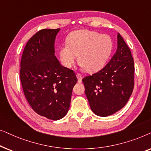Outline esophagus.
Masks as SVG:
<instances>
[{"label":"esophagus","mask_w":151,"mask_h":151,"mask_svg":"<svg viewBox=\"0 0 151 151\" xmlns=\"http://www.w3.org/2000/svg\"><path fill=\"white\" fill-rule=\"evenodd\" d=\"M76 77L78 78V82H80V83H81L82 82V76L80 75V73H77L76 74Z\"/></svg>","instance_id":"obj_1"}]
</instances>
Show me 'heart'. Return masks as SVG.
Listing matches in <instances>:
<instances>
[{"instance_id":"heart-1","label":"heart","mask_w":151,"mask_h":151,"mask_svg":"<svg viewBox=\"0 0 151 151\" xmlns=\"http://www.w3.org/2000/svg\"><path fill=\"white\" fill-rule=\"evenodd\" d=\"M113 49V41L106 34L80 30L73 32L67 39V44L60 49L61 65L69 69L79 60L88 72H96L105 65Z\"/></svg>"}]
</instances>
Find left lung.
Segmentation results:
<instances>
[{"label":"left lung","mask_w":151,"mask_h":151,"mask_svg":"<svg viewBox=\"0 0 151 151\" xmlns=\"http://www.w3.org/2000/svg\"><path fill=\"white\" fill-rule=\"evenodd\" d=\"M116 52L98 73L82 79L91 109L100 117L114 114L125 106L134 87V62L131 52L117 33Z\"/></svg>","instance_id":"left-lung-1"}]
</instances>
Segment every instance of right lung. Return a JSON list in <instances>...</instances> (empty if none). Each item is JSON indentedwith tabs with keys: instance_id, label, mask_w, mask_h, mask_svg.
I'll return each instance as SVG.
<instances>
[{
	"instance_id": "obj_1",
	"label": "right lung",
	"mask_w": 151,
	"mask_h": 151,
	"mask_svg": "<svg viewBox=\"0 0 151 151\" xmlns=\"http://www.w3.org/2000/svg\"><path fill=\"white\" fill-rule=\"evenodd\" d=\"M60 29L39 31L24 47L20 62V81L29 104L36 113L58 120L69 111L78 79L55 55V40Z\"/></svg>"
}]
</instances>
